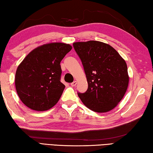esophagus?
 Masks as SVG:
<instances>
[{
  "label": "esophagus",
  "mask_w": 153,
  "mask_h": 153,
  "mask_svg": "<svg viewBox=\"0 0 153 153\" xmlns=\"http://www.w3.org/2000/svg\"><path fill=\"white\" fill-rule=\"evenodd\" d=\"M77 84V82L76 81H73L72 82H71V86H72V87H74V86H75Z\"/></svg>",
  "instance_id": "34e87169"
}]
</instances>
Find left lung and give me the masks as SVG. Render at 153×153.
<instances>
[{
    "label": "left lung",
    "instance_id": "8db88e82",
    "mask_svg": "<svg viewBox=\"0 0 153 153\" xmlns=\"http://www.w3.org/2000/svg\"><path fill=\"white\" fill-rule=\"evenodd\" d=\"M88 82L85 93L78 96L91 111L106 112L123 97L129 83L126 62L113 47L102 42H74Z\"/></svg>",
    "mask_w": 153,
    "mask_h": 153
}]
</instances>
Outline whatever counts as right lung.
Wrapping results in <instances>:
<instances>
[{
	"label": "right lung",
	"instance_id": "1",
	"mask_svg": "<svg viewBox=\"0 0 153 153\" xmlns=\"http://www.w3.org/2000/svg\"><path fill=\"white\" fill-rule=\"evenodd\" d=\"M72 49L62 42L43 45L29 53L17 67L15 82L22 102L32 110L47 111L58 102L65 88L60 62Z\"/></svg>",
	"mask_w": 153,
	"mask_h": 153
}]
</instances>
